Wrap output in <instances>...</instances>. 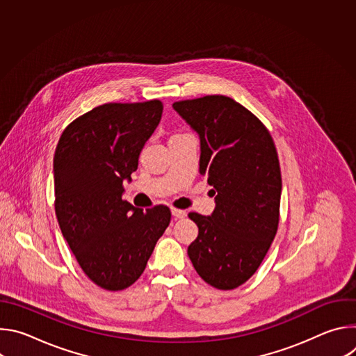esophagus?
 Here are the masks:
<instances>
[{"label": "esophagus", "instance_id": "34e87169", "mask_svg": "<svg viewBox=\"0 0 356 356\" xmlns=\"http://www.w3.org/2000/svg\"><path fill=\"white\" fill-rule=\"evenodd\" d=\"M172 216L177 220V218H184L187 214H186V211H183V210H177V209H172Z\"/></svg>", "mask_w": 356, "mask_h": 356}]
</instances>
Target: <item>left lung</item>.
Segmentation results:
<instances>
[{"mask_svg": "<svg viewBox=\"0 0 356 356\" xmlns=\"http://www.w3.org/2000/svg\"><path fill=\"white\" fill-rule=\"evenodd\" d=\"M173 108L200 138V175L216 195L211 216L188 214L198 227L188 258L206 283L232 290L258 270L277 231L276 146L266 127L229 97L177 101Z\"/></svg>", "mask_w": 356, "mask_h": 356, "instance_id": "1", "label": "left lung"}]
</instances>
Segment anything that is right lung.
<instances>
[{
    "label": "right lung",
    "mask_w": 356,
    "mask_h": 356,
    "mask_svg": "<svg viewBox=\"0 0 356 356\" xmlns=\"http://www.w3.org/2000/svg\"><path fill=\"white\" fill-rule=\"evenodd\" d=\"M162 113L159 99L103 104L67 125L56 146L60 231L83 272L106 290H124L139 279L170 222L166 206L143 211L122 200V184L138 169Z\"/></svg>",
    "instance_id": "add662e5"
}]
</instances>
